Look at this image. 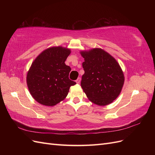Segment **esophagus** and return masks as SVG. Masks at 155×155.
Listing matches in <instances>:
<instances>
[{
  "label": "esophagus",
  "mask_w": 155,
  "mask_h": 155,
  "mask_svg": "<svg viewBox=\"0 0 155 155\" xmlns=\"http://www.w3.org/2000/svg\"><path fill=\"white\" fill-rule=\"evenodd\" d=\"M81 78H78L77 79V80L76 81V83L79 84V83H80V81H81Z\"/></svg>",
  "instance_id": "1"
}]
</instances>
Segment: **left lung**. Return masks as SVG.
Masks as SVG:
<instances>
[{"mask_svg": "<svg viewBox=\"0 0 155 155\" xmlns=\"http://www.w3.org/2000/svg\"><path fill=\"white\" fill-rule=\"evenodd\" d=\"M85 73L81 86L88 99L100 106L110 104L123 88V70L114 58L100 48L80 51Z\"/></svg>", "mask_w": 155, "mask_h": 155, "instance_id": "8db88e82", "label": "left lung"}]
</instances>
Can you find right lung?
<instances>
[{
    "mask_svg": "<svg viewBox=\"0 0 155 155\" xmlns=\"http://www.w3.org/2000/svg\"><path fill=\"white\" fill-rule=\"evenodd\" d=\"M70 48L52 46L45 49L32 62L26 83L30 94L40 104L53 107L64 100L70 87L76 83L68 78L71 68L64 62Z\"/></svg>",
    "mask_w": 155,
    "mask_h": 155,
    "instance_id": "right-lung-1",
    "label": "right lung"
}]
</instances>
